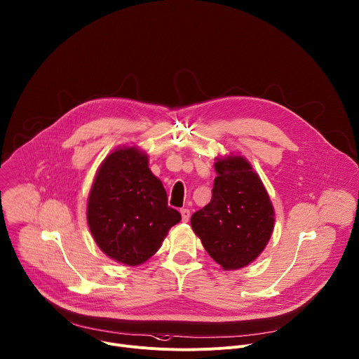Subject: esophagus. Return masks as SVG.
<instances>
[{
  "label": "esophagus",
  "instance_id": "obj_1",
  "mask_svg": "<svg viewBox=\"0 0 359 359\" xmlns=\"http://www.w3.org/2000/svg\"><path fill=\"white\" fill-rule=\"evenodd\" d=\"M180 213H182V220H183L184 223L189 222V219H190V210H189V209H182Z\"/></svg>",
  "mask_w": 359,
  "mask_h": 359
}]
</instances>
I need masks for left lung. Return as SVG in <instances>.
<instances>
[{
    "instance_id": "left-lung-1",
    "label": "left lung",
    "mask_w": 359,
    "mask_h": 359,
    "mask_svg": "<svg viewBox=\"0 0 359 359\" xmlns=\"http://www.w3.org/2000/svg\"><path fill=\"white\" fill-rule=\"evenodd\" d=\"M210 202L191 215L193 232L223 271L248 266L272 236L275 209L246 157L229 153L215 158Z\"/></svg>"
}]
</instances>
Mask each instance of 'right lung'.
I'll use <instances>...</instances> for the list:
<instances>
[{
	"label": "right lung",
	"mask_w": 359,
	"mask_h": 359,
	"mask_svg": "<svg viewBox=\"0 0 359 359\" xmlns=\"http://www.w3.org/2000/svg\"><path fill=\"white\" fill-rule=\"evenodd\" d=\"M182 220L168 206L160 179L149 169V156L121 146L102 161L87 199V223L104 255L126 266H139L161 246Z\"/></svg>",
	"instance_id": "add662e5"
}]
</instances>
